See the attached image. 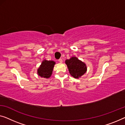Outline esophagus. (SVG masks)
Here are the masks:
<instances>
[{"mask_svg": "<svg viewBox=\"0 0 125 125\" xmlns=\"http://www.w3.org/2000/svg\"><path fill=\"white\" fill-rule=\"evenodd\" d=\"M58 61H59V63H62L63 62V60H62V59H59V60H58Z\"/></svg>", "mask_w": 125, "mask_h": 125, "instance_id": "1", "label": "esophagus"}]
</instances>
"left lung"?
I'll return each instance as SVG.
<instances>
[{
    "label": "left lung",
    "instance_id": "8db88e82",
    "mask_svg": "<svg viewBox=\"0 0 125 125\" xmlns=\"http://www.w3.org/2000/svg\"><path fill=\"white\" fill-rule=\"evenodd\" d=\"M65 63L70 74L75 79H79L87 71L86 64L76 57H72L70 59H67L65 61Z\"/></svg>",
    "mask_w": 125,
    "mask_h": 125
}]
</instances>
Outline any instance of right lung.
Instances as JSON below:
<instances>
[{
    "mask_svg": "<svg viewBox=\"0 0 125 125\" xmlns=\"http://www.w3.org/2000/svg\"><path fill=\"white\" fill-rule=\"evenodd\" d=\"M55 62L53 61L44 59L37 71V73L40 77L48 79L51 77Z\"/></svg>",
    "mask_w": 125,
    "mask_h": 125,
    "instance_id": "right-lung-1",
    "label": "right lung"
}]
</instances>
